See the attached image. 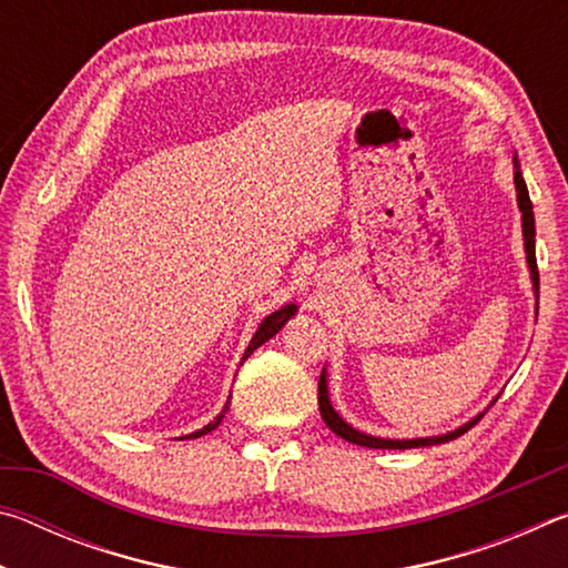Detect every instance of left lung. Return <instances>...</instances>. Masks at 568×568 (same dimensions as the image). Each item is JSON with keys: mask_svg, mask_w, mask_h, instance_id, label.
<instances>
[{"mask_svg": "<svg viewBox=\"0 0 568 568\" xmlns=\"http://www.w3.org/2000/svg\"><path fill=\"white\" fill-rule=\"evenodd\" d=\"M518 168V165H516ZM516 182V197H518V210H521V223H524V243H526V261L528 267H531V281H534V291H538V267H536V227H534V210H531V200H528V190L526 182L521 178V172L516 170L514 175ZM318 406H321V416L325 420L333 434H338L341 438L351 440L355 446H368V448H418V446H436V444H446V440H454L458 436H464L468 428H474L476 423L480 420V416H476L474 420H468L466 426H460L456 430H450L446 436H434V438H413V440H390V438H376V436H365L361 430H355L353 426H348L338 413L333 410L331 400H328V386H325V371L318 381Z\"/></svg>", "mask_w": 568, "mask_h": 568, "instance_id": "1", "label": "left lung"}]
</instances>
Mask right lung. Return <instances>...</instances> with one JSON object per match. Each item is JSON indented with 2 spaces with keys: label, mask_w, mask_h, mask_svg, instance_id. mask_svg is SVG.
<instances>
[{
  "label": "right lung",
  "mask_w": 568,
  "mask_h": 568,
  "mask_svg": "<svg viewBox=\"0 0 568 568\" xmlns=\"http://www.w3.org/2000/svg\"><path fill=\"white\" fill-rule=\"evenodd\" d=\"M295 313V305H285V307H281V311H275V313H271L267 315V318L261 323V328L255 331V335H253V341H250V345H247V351H245V355H243V361L247 358L250 353H253L255 348H261V345L265 343V341H271L273 335L283 328L285 325V321L291 318V315ZM227 408H230V400L225 403V408L220 410V416L215 418V420H210L205 428H200V430H195V434H190V436H185V438H200V436H205V434H210V430H215L217 426H220V420L225 418V413H227Z\"/></svg>",
  "instance_id": "1"
}]
</instances>
